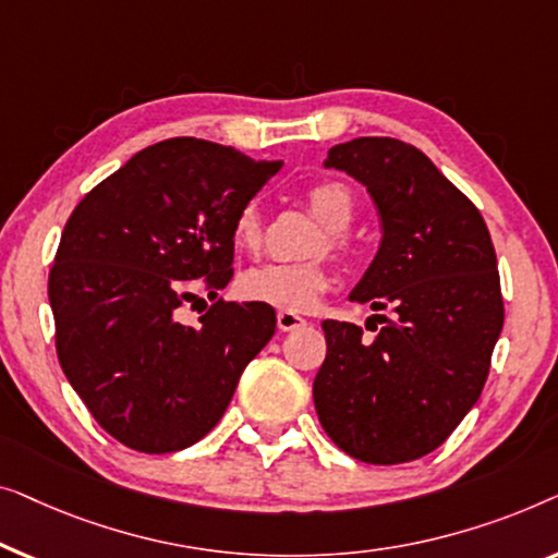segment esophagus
<instances>
[{"mask_svg": "<svg viewBox=\"0 0 558 558\" xmlns=\"http://www.w3.org/2000/svg\"><path fill=\"white\" fill-rule=\"evenodd\" d=\"M308 320L298 316V313H288V311H280L278 313V328L280 331H295V328H303Z\"/></svg>", "mask_w": 558, "mask_h": 558, "instance_id": "obj_1", "label": "esophagus"}]
</instances>
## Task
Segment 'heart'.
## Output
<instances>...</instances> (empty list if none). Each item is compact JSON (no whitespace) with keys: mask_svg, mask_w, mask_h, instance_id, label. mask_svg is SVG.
I'll return each mask as SVG.
<instances>
[{"mask_svg":"<svg viewBox=\"0 0 558 558\" xmlns=\"http://www.w3.org/2000/svg\"><path fill=\"white\" fill-rule=\"evenodd\" d=\"M313 217L326 227L311 255H349L347 230L354 225L359 204L356 194L343 182H318L305 192ZM232 242L242 253H257L263 245V215L257 204H245L232 219ZM331 286V276L320 263H270L242 272L238 293L250 303L270 305L288 313H308Z\"/></svg>","mask_w":558,"mask_h":558,"instance_id":"b5f03b06","label":"heart"}]
</instances>
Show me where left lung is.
Wrapping results in <instances>:
<instances>
[{
  "mask_svg": "<svg viewBox=\"0 0 558 558\" xmlns=\"http://www.w3.org/2000/svg\"><path fill=\"white\" fill-rule=\"evenodd\" d=\"M326 169L354 177L379 209V253L349 298L391 316H372L374 341L324 320L313 402L343 452L399 465L437 450L481 397L504 328L496 250L475 204L412 144L347 141Z\"/></svg>",
  "mask_w": 558,
  "mask_h": 558,
  "instance_id": "1",
  "label": "left lung"
}]
</instances>
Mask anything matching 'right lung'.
Masks as SVG:
<instances>
[{"label": "right lung", "mask_w": 558, "mask_h": 558, "mask_svg": "<svg viewBox=\"0 0 558 558\" xmlns=\"http://www.w3.org/2000/svg\"><path fill=\"white\" fill-rule=\"evenodd\" d=\"M282 161L202 138L131 156L85 194L47 280L62 372L125 447L184 450L222 417L245 366L276 333V311L219 298L184 326L177 311L232 280V219Z\"/></svg>", "instance_id": "1"}]
</instances>
